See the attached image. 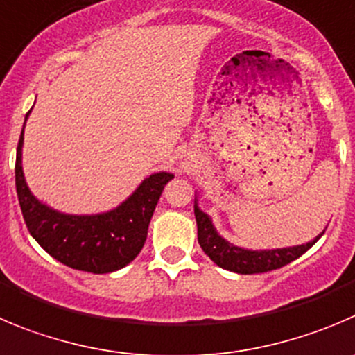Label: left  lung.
I'll use <instances>...</instances> for the list:
<instances>
[{
	"instance_id": "8db88e82",
	"label": "left lung",
	"mask_w": 355,
	"mask_h": 355,
	"mask_svg": "<svg viewBox=\"0 0 355 355\" xmlns=\"http://www.w3.org/2000/svg\"><path fill=\"white\" fill-rule=\"evenodd\" d=\"M194 215H196L198 224V241H200L203 252L214 261L217 266L224 270L234 271L240 275H252V273H264V271L278 270L293 263L300 256H303L308 248L313 247L315 241L324 234H317L312 241L306 243L294 245V247H282V248H245L231 243L224 236L218 234L215 230L214 220L208 214H205L198 207V196H194Z\"/></svg>"
}]
</instances>
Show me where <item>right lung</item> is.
<instances>
[{
    "mask_svg": "<svg viewBox=\"0 0 355 355\" xmlns=\"http://www.w3.org/2000/svg\"><path fill=\"white\" fill-rule=\"evenodd\" d=\"M28 112L24 119L28 121ZM24 128L15 159V187L29 233L54 259L73 270L112 273L128 266L147 240L150 218L162 189L175 177L155 171L141 180L121 205L101 214H64L40 201L31 193L22 170Z\"/></svg>",
    "mask_w": 355,
    "mask_h": 355,
    "instance_id": "1",
    "label": "right lung"
}]
</instances>
